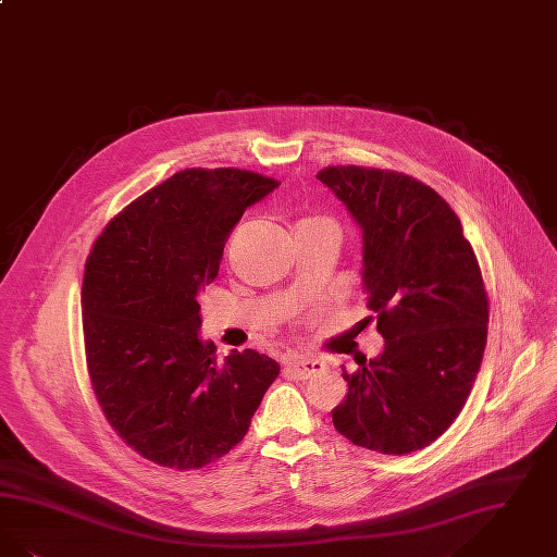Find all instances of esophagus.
<instances>
[{"label":"esophagus","mask_w":557,"mask_h":557,"mask_svg":"<svg viewBox=\"0 0 557 557\" xmlns=\"http://www.w3.org/2000/svg\"><path fill=\"white\" fill-rule=\"evenodd\" d=\"M286 371L294 379H311L325 371V362L319 358H298V360L289 362Z\"/></svg>","instance_id":"34e87169"}]
</instances>
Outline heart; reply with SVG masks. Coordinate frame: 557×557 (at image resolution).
Listing matches in <instances>:
<instances>
[{"instance_id":"b5f03b06","label":"heart","mask_w":557,"mask_h":557,"mask_svg":"<svg viewBox=\"0 0 557 557\" xmlns=\"http://www.w3.org/2000/svg\"><path fill=\"white\" fill-rule=\"evenodd\" d=\"M302 225H330V227H334L327 220H309V222H305Z\"/></svg>"}]
</instances>
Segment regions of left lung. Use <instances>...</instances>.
<instances>
[{
	"label": "left lung",
	"mask_w": 557,
	"mask_h": 557,
	"mask_svg": "<svg viewBox=\"0 0 557 557\" xmlns=\"http://www.w3.org/2000/svg\"><path fill=\"white\" fill-rule=\"evenodd\" d=\"M362 232V292L385 346L360 362L334 426L381 454L423 449L456 421L479 373L490 305L462 223L431 186L357 165L317 174Z\"/></svg>",
	"instance_id": "left-lung-1"
}]
</instances>
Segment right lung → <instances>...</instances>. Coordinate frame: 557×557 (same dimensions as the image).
I'll return each instance as SVG.
<instances>
[{"label": "right lung", "mask_w": 557, "mask_h": 557, "mask_svg": "<svg viewBox=\"0 0 557 557\" xmlns=\"http://www.w3.org/2000/svg\"><path fill=\"white\" fill-rule=\"evenodd\" d=\"M280 184L246 170H184L131 202L92 245L83 280L90 383L115 433L161 467L200 468L243 442L273 358L200 337L199 294L246 207Z\"/></svg>", "instance_id": "add662e5"}]
</instances>
